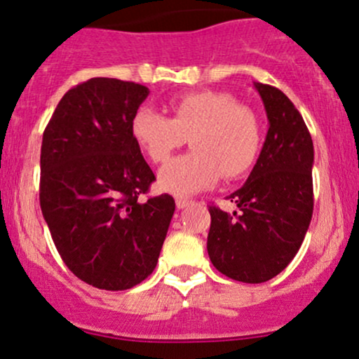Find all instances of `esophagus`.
I'll use <instances>...</instances> for the list:
<instances>
[{
	"mask_svg": "<svg viewBox=\"0 0 359 359\" xmlns=\"http://www.w3.org/2000/svg\"><path fill=\"white\" fill-rule=\"evenodd\" d=\"M191 203H192V201L187 199V197H177V199H175V204H177V208H179V209L187 208V205Z\"/></svg>",
	"mask_w": 359,
	"mask_h": 359,
	"instance_id": "1",
	"label": "esophagus"
}]
</instances>
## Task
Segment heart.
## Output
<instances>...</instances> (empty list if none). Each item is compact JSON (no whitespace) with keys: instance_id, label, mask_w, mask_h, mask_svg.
Segmentation results:
<instances>
[{"instance_id":"1","label":"heart","mask_w":359,"mask_h":359,"mask_svg":"<svg viewBox=\"0 0 359 359\" xmlns=\"http://www.w3.org/2000/svg\"><path fill=\"white\" fill-rule=\"evenodd\" d=\"M172 118L143 106L135 113L131 133L154 163L167 162L189 137L192 151L168 162L160 185L177 196L212 187L221 175L238 177L253 163L259 147L255 114L216 90L185 94L170 102Z\"/></svg>"}]
</instances>
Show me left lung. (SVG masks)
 <instances>
[{
    "label": "left lung",
    "instance_id": "obj_1",
    "mask_svg": "<svg viewBox=\"0 0 359 359\" xmlns=\"http://www.w3.org/2000/svg\"><path fill=\"white\" fill-rule=\"evenodd\" d=\"M269 131L253 170L229 199L238 211L209 208L208 253L226 277L262 283L294 259L312 219L314 145L302 114L282 90L255 82Z\"/></svg>",
    "mask_w": 359,
    "mask_h": 359
}]
</instances>
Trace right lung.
Masks as SVG:
<instances>
[{
    "mask_svg": "<svg viewBox=\"0 0 359 359\" xmlns=\"http://www.w3.org/2000/svg\"><path fill=\"white\" fill-rule=\"evenodd\" d=\"M148 88L93 77L64 94L43 131L40 208L69 270L102 290L143 282L175 211L168 194L142 201L155 180L131 133Z\"/></svg>",
    "mask_w": 359,
    "mask_h": 359,
    "instance_id": "obj_1",
    "label": "right lung"
}]
</instances>
